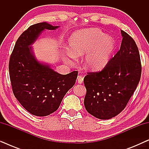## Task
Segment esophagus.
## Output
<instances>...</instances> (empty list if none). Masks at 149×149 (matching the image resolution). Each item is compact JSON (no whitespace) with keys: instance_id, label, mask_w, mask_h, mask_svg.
I'll return each instance as SVG.
<instances>
[{"instance_id":"esophagus-1","label":"esophagus","mask_w":149,"mask_h":149,"mask_svg":"<svg viewBox=\"0 0 149 149\" xmlns=\"http://www.w3.org/2000/svg\"><path fill=\"white\" fill-rule=\"evenodd\" d=\"M77 81H78L79 83H82L83 82V77L81 76V75H79L77 77Z\"/></svg>"}]
</instances>
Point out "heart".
I'll return each mask as SVG.
<instances>
[{
	"label": "heart",
	"mask_w": 149,
	"mask_h": 149,
	"mask_svg": "<svg viewBox=\"0 0 149 149\" xmlns=\"http://www.w3.org/2000/svg\"><path fill=\"white\" fill-rule=\"evenodd\" d=\"M115 48L113 38L97 29L82 30L75 32L70 39V52L72 56L87 54L85 66L91 70L104 68Z\"/></svg>",
	"instance_id": "obj_1"
}]
</instances>
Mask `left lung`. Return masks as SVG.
Listing matches in <instances>:
<instances>
[{"label": "left lung", "instance_id": "left-lung-1", "mask_svg": "<svg viewBox=\"0 0 149 149\" xmlns=\"http://www.w3.org/2000/svg\"><path fill=\"white\" fill-rule=\"evenodd\" d=\"M120 49L102 70L84 78L85 109L100 119H111L125 109L139 83L142 65L135 41L123 30Z\"/></svg>", "mask_w": 149, "mask_h": 149}]
</instances>
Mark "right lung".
Instances as JSON below:
<instances>
[{
  "mask_svg": "<svg viewBox=\"0 0 149 149\" xmlns=\"http://www.w3.org/2000/svg\"><path fill=\"white\" fill-rule=\"evenodd\" d=\"M47 22L30 26L15 42L9 70L13 94L32 115L45 117L56 111L63 97L76 82L78 72L59 74L36 60L30 45L45 29L55 30Z\"/></svg>",
  "mask_w": 149,
  "mask_h": 149,
  "instance_id": "add662e5",
  "label": "right lung"
}]
</instances>
